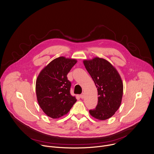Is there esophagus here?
Here are the masks:
<instances>
[{
  "mask_svg": "<svg viewBox=\"0 0 154 154\" xmlns=\"http://www.w3.org/2000/svg\"><path fill=\"white\" fill-rule=\"evenodd\" d=\"M80 97H81V98H84V93H82V94H81V95H80Z\"/></svg>",
  "mask_w": 154,
  "mask_h": 154,
  "instance_id": "1",
  "label": "esophagus"
}]
</instances>
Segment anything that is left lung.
Masks as SVG:
<instances>
[{"label": "left lung", "mask_w": 154, "mask_h": 154, "mask_svg": "<svg viewBox=\"0 0 154 154\" xmlns=\"http://www.w3.org/2000/svg\"><path fill=\"white\" fill-rule=\"evenodd\" d=\"M98 91V104L90 114L98 120L111 117L120 106L123 95V82L116 68L106 60L95 57L83 61Z\"/></svg>", "instance_id": "left-lung-1"}]
</instances>
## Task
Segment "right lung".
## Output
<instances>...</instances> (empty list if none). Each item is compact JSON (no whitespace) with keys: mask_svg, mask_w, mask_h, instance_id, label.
<instances>
[{"mask_svg":"<svg viewBox=\"0 0 154 154\" xmlns=\"http://www.w3.org/2000/svg\"><path fill=\"white\" fill-rule=\"evenodd\" d=\"M77 60L59 57L41 71L36 81L38 103L43 111L53 119L66 114L76 101L70 94L71 82L67 74Z\"/></svg>","mask_w":154,"mask_h":154,"instance_id":"1","label":"right lung"}]
</instances>
